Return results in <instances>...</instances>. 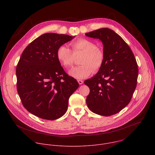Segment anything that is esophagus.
I'll list each match as a JSON object with an SVG mask.
<instances>
[{
    "instance_id": "obj_1",
    "label": "esophagus",
    "mask_w": 155,
    "mask_h": 155,
    "mask_svg": "<svg viewBox=\"0 0 155 155\" xmlns=\"http://www.w3.org/2000/svg\"><path fill=\"white\" fill-rule=\"evenodd\" d=\"M78 83H79V84H82L83 83V81L81 80H78Z\"/></svg>"
}]
</instances>
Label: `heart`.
<instances>
[{
  "instance_id": "heart-1",
  "label": "heart",
  "mask_w": 155,
  "mask_h": 155,
  "mask_svg": "<svg viewBox=\"0 0 155 155\" xmlns=\"http://www.w3.org/2000/svg\"><path fill=\"white\" fill-rule=\"evenodd\" d=\"M72 51L65 45L59 47L56 52V57L59 63L64 68H69L73 65L75 56L83 53L81 65L72 68L69 74L77 79L86 78L93 72H97L104 61V53L100 47L87 39L80 38L71 43Z\"/></svg>"
}]
</instances>
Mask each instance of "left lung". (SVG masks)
Instances as JSON below:
<instances>
[{
    "mask_svg": "<svg viewBox=\"0 0 155 155\" xmlns=\"http://www.w3.org/2000/svg\"><path fill=\"white\" fill-rule=\"evenodd\" d=\"M85 35L101 40L104 53L98 72L84 81L90 90L87 105L97 115H115L130 102L135 91L138 77L136 59L127 44L112 29L102 28Z\"/></svg>",
    "mask_w": 155,
    "mask_h": 155,
    "instance_id": "8db88e82",
    "label": "left lung"
}]
</instances>
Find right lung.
<instances>
[{"mask_svg": "<svg viewBox=\"0 0 155 155\" xmlns=\"http://www.w3.org/2000/svg\"><path fill=\"white\" fill-rule=\"evenodd\" d=\"M75 37L46 33L26 47L18 63L17 91L24 107L42 119L54 120L67 111L79 84L66 74L56 57L59 47Z\"/></svg>", "mask_w": 155, "mask_h": 155, "instance_id": "1", "label": "right lung"}]
</instances>
